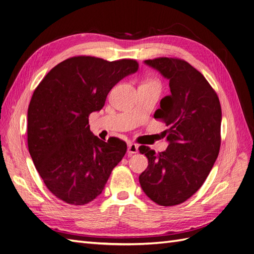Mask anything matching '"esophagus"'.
<instances>
[{
	"label": "esophagus",
	"instance_id": "obj_1",
	"mask_svg": "<svg viewBox=\"0 0 254 254\" xmlns=\"http://www.w3.org/2000/svg\"><path fill=\"white\" fill-rule=\"evenodd\" d=\"M139 147H137L136 144H133V143H129L128 144V149H127V152L128 155H133V153H137V151H139V149H137Z\"/></svg>",
	"mask_w": 254,
	"mask_h": 254
}]
</instances>
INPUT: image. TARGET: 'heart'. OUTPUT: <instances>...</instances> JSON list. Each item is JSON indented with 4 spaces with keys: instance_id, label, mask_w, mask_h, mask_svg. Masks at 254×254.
I'll return each mask as SVG.
<instances>
[{
    "instance_id": "1",
    "label": "heart",
    "mask_w": 254,
    "mask_h": 254,
    "mask_svg": "<svg viewBox=\"0 0 254 254\" xmlns=\"http://www.w3.org/2000/svg\"><path fill=\"white\" fill-rule=\"evenodd\" d=\"M150 81H156V80H153V79H149V80H147L146 82H150Z\"/></svg>"
}]
</instances>
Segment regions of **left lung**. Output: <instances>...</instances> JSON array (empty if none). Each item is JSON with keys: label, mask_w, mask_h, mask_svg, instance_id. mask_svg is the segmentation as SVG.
<instances>
[{"label": "left lung", "mask_w": 254, "mask_h": 254, "mask_svg": "<svg viewBox=\"0 0 254 254\" xmlns=\"http://www.w3.org/2000/svg\"><path fill=\"white\" fill-rule=\"evenodd\" d=\"M145 64L170 79L171 94L161 99L153 115L167 126L163 134L170 145L158 153L140 146L148 166L139 181L153 202L177 205L201 188L218 157L221 107L209 81L186 60L159 57Z\"/></svg>", "instance_id": "8db88e82"}]
</instances>
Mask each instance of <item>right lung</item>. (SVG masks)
I'll list each match as a JSON object with an SVG mask.
<instances>
[{"instance_id":"right-lung-1","label":"right lung","mask_w":254,"mask_h":254,"mask_svg":"<svg viewBox=\"0 0 254 254\" xmlns=\"http://www.w3.org/2000/svg\"><path fill=\"white\" fill-rule=\"evenodd\" d=\"M137 68L134 59L74 56L54 66L35 89L27 111L28 151L60 200L91 202L125 156L126 142L114 136L105 142L92 134L89 115L101 110L110 90Z\"/></svg>"}]
</instances>
